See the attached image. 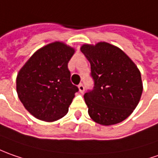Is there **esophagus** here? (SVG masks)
<instances>
[{"label": "esophagus", "instance_id": "34e87169", "mask_svg": "<svg viewBox=\"0 0 158 158\" xmlns=\"http://www.w3.org/2000/svg\"><path fill=\"white\" fill-rule=\"evenodd\" d=\"M79 90L80 93H83L85 91V86L84 85L82 84V83H80V84L79 85Z\"/></svg>", "mask_w": 158, "mask_h": 158}]
</instances>
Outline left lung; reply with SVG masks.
Masks as SVG:
<instances>
[{"label":"left lung","mask_w":158,"mask_h":158,"mask_svg":"<svg viewBox=\"0 0 158 158\" xmlns=\"http://www.w3.org/2000/svg\"><path fill=\"white\" fill-rule=\"evenodd\" d=\"M81 52L91 64L94 87L84 94L88 114L95 123H122L138 105L143 93L136 65L118 47L105 42L84 44Z\"/></svg>","instance_id":"left-lung-1"}]
</instances>
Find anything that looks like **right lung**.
I'll use <instances>...</instances> for the list:
<instances>
[{"mask_svg": "<svg viewBox=\"0 0 158 158\" xmlns=\"http://www.w3.org/2000/svg\"><path fill=\"white\" fill-rule=\"evenodd\" d=\"M74 49L55 42L35 52L20 70L16 91L21 102L35 118L54 122L64 116L78 86L71 82L68 62Z\"/></svg>", "mask_w": 158, "mask_h": 158, "instance_id": "1", "label": "right lung"}]
</instances>
